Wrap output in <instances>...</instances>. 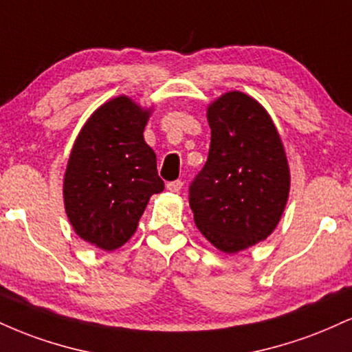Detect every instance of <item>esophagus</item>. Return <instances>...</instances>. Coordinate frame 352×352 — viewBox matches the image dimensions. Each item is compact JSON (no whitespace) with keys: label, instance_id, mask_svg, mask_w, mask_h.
I'll list each match as a JSON object with an SVG mask.
<instances>
[{"label":"esophagus","instance_id":"obj_1","mask_svg":"<svg viewBox=\"0 0 352 352\" xmlns=\"http://www.w3.org/2000/svg\"><path fill=\"white\" fill-rule=\"evenodd\" d=\"M182 187H184V182L182 180H173L167 184V190H170V192H180Z\"/></svg>","mask_w":352,"mask_h":352}]
</instances>
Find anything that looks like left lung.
Here are the masks:
<instances>
[{
	"instance_id": "obj_1",
	"label": "left lung",
	"mask_w": 352,
	"mask_h": 352,
	"mask_svg": "<svg viewBox=\"0 0 352 352\" xmlns=\"http://www.w3.org/2000/svg\"><path fill=\"white\" fill-rule=\"evenodd\" d=\"M212 129L205 167L190 185L197 228L220 252L260 243L280 223L289 195V165L266 109L230 91L208 104Z\"/></svg>"
}]
</instances>
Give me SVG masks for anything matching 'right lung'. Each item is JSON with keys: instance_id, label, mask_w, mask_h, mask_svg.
<instances>
[{"instance_id": "right-lung-1", "label": "right lung", "mask_w": 352, "mask_h": 352, "mask_svg": "<svg viewBox=\"0 0 352 352\" xmlns=\"http://www.w3.org/2000/svg\"><path fill=\"white\" fill-rule=\"evenodd\" d=\"M152 107L117 96L96 109L67 160L63 195L76 235L114 252L134 235L153 193L164 190L144 129Z\"/></svg>"}]
</instances>
